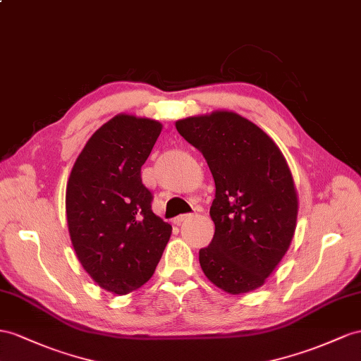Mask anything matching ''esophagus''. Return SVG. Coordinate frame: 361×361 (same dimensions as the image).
Masks as SVG:
<instances>
[{
    "label": "esophagus",
    "instance_id": "34e87169",
    "mask_svg": "<svg viewBox=\"0 0 361 361\" xmlns=\"http://www.w3.org/2000/svg\"><path fill=\"white\" fill-rule=\"evenodd\" d=\"M192 215L190 214H184V215H178L177 218H173V224H177V226H180L183 221H186V219H189Z\"/></svg>",
    "mask_w": 361,
    "mask_h": 361
}]
</instances>
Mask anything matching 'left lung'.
Instances as JSON below:
<instances>
[{"mask_svg": "<svg viewBox=\"0 0 361 361\" xmlns=\"http://www.w3.org/2000/svg\"><path fill=\"white\" fill-rule=\"evenodd\" d=\"M175 126L202 154L215 180V235L200 250L202 271L230 294L259 288L295 230L298 193L288 164L261 128L236 113L215 111Z\"/></svg>", "mask_w": 361, "mask_h": 361, "instance_id": "obj_1", "label": "left lung"}]
</instances>
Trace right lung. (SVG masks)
Segmentation results:
<instances>
[{"mask_svg":"<svg viewBox=\"0 0 361 361\" xmlns=\"http://www.w3.org/2000/svg\"><path fill=\"white\" fill-rule=\"evenodd\" d=\"M160 133L157 120L113 117L91 135L67 183V223L78 259L114 294L151 279L172 233L152 212L154 197L140 173Z\"/></svg>","mask_w":361,"mask_h":361,"instance_id":"1","label":"right lung"}]
</instances>
